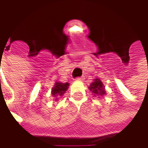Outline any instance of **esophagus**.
I'll return each mask as SVG.
<instances>
[{
    "label": "esophagus",
    "instance_id": "1",
    "mask_svg": "<svg viewBox=\"0 0 148 148\" xmlns=\"http://www.w3.org/2000/svg\"><path fill=\"white\" fill-rule=\"evenodd\" d=\"M84 78H85V77H84V76H82V77H76V80L82 81V80H84Z\"/></svg>",
    "mask_w": 148,
    "mask_h": 148
}]
</instances>
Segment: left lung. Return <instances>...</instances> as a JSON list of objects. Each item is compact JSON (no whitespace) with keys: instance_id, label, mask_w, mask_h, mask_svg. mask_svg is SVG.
Here are the masks:
<instances>
[{"instance_id":"left-lung-1","label":"left lung","mask_w":148,"mask_h":148,"mask_svg":"<svg viewBox=\"0 0 148 148\" xmlns=\"http://www.w3.org/2000/svg\"><path fill=\"white\" fill-rule=\"evenodd\" d=\"M89 89L90 91H92L94 96L101 97L106 93V90H105V86L103 85L102 82L100 80L99 78L94 79L93 82L90 84Z\"/></svg>"}]
</instances>
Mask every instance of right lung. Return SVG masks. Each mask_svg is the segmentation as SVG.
<instances>
[{
    "label": "right lung",
    "mask_w": 148,
    "mask_h": 148,
    "mask_svg": "<svg viewBox=\"0 0 148 148\" xmlns=\"http://www.w3.org/2000/svg\"><path fill=\"white\" fill-rule=\"evenodd\" d=\"M68 86H69V83L66 82V83H62V82H55V86L51 89V94L53 97H59L62 96L63 93L67 90Z\"/></svg>",
    "instance_id": "1"
}]
</instances>
